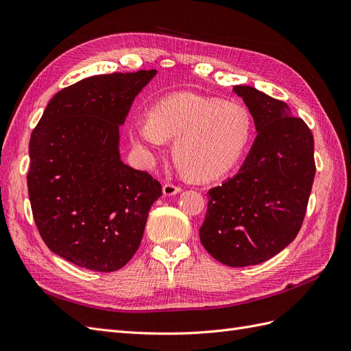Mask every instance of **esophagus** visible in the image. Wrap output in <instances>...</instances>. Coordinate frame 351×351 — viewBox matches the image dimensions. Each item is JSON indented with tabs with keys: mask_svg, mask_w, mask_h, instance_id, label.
<instances>
[{
	"mask_svg": "<svg viewBox=\"0 0 351 351\" xmlns=\"http://www.w3.org/2000/svg\"><path fill=\"white\" fill-rule=\"evenodd\" d=\"M162 192L165 196H173V195H177L178 192H182V186L174 184V183H165L162 187Z\"/></svg>",
	"mask_w": 351,
	"mask_h": 351,
	"instance_id": "34e87169",
	"label": "esophagus"
}]
</instances>
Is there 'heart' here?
I'll return each mask as SVG.
<instances>
[{
    "instance_id": "obj_1",
    "label": "heart",
    "mask_w": 351,
    "mask_h": 351,
    "mask_svg": "<svg viewBox=\"0 0 351 351\" xmlns=\"http://www.w3.org/2000/svg\"><path fill=\"white\" fill-rule=\"evenodd\" d=\"M252 117L244 105L177 93L155 102L147 117L136 120L132 141L152 158L173 141L176 162L190 177L210 180L237 164L252 137Z\"/></svg>"
}]
</instances>
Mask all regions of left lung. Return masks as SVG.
Instances as JSON below:
<instances>
[{
  "label": "left lung",
  "instance_id": "1",
  "mask_svg": "<svg viewBox=\"0 0 351 351\" xmlns=\"http://www.w3.org/2000/svg\"><path fill=\"white\" fill-rule=\"evenodd\" d=\"M258 137L239 174L208 192L199 237L228 267L271 259L299 234L316 173L313 134L285 102L252 86H234Z\"/></svg>",
  "mask_w": 351,
  "mask_h": 351
}]
</instances>
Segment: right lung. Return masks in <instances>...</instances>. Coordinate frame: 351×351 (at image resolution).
I'll list each match as a JSON object with an SVG mask.
<instances>
[{
	"mask_svg": "<svg viewBox=\"0 0 351 351\" xmlns=\"http://www.w3.org/2000/svg\"><path fill=\"white\" fill-rule=\"evenodd\" d=\"M156 70L99 74L61 89L30 134L29 200L42 240L77 267L114 272L141 246L162 186L121 162L119 127Z\"/></svg>",
	"mask_w": 351,
	"mask_h": 351,
	"instance_id": "add662e5",
	"label": "right lung"
}]
</instances>
